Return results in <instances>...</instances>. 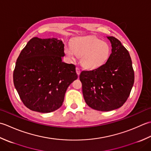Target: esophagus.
I'll return each instance as SVG.
<instances>
[{"mask_svg": "<svg viewBox=\"0 0 151 151\" xmlns=\"http://www.w3.org/2000/svg\"><path fill=\"white\" fill-rule=\"evenodd\" d=\"M76 73L77 74H78V76H79L80 75V73H81V71H80V69L79 68H76Z\"/></svg>", "mask_w": 151, "mask_h": 151, "instance_id": "obj_1", "label": "esophagus"}]
</instances>
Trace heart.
<instances>
[{
  "label": "heart",
  "mask_w": 151,
  "mask_h": 151,
  "mask_svg": "<svg viewBox=\"0 0 151 151\" xmlns=\"http://www.w3.org/2000/svg\"><path fill=\"white\" fill-rule=\"evenodd\" d=\"M64 52L70 60L80 57L83 68L93 70L105 64L111 54V48L107 42L93 36L79 37L72 40L71 47L65 46Z\"/></svg>",
  "instance_id": "1"
}]
</instances>
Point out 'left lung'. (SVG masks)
<instances>
[{
	"label": "left lung",
	"instance_id": "1",
	"mask_svg": "<svg viewBox=\"0 0 151 151\" xmlns=\"http://www.w3.org/2000/svg\"><path fill=\"white\" fill-rule=\"evenodd\" d=\"M111 54L105 64L79 76L87 105L95 110L109 111L123 106L134 83V72L128 50L118 39L107 36Z\"/></svg>",
	"mask_w": 151,
	"mask_h": 151
}]
</instances>
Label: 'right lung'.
Listing matches in <instances>:
<instances>
[{"label": "right lung", "mask_w": 151, "mask_h": 151, "mask_svg": "<svg viewBox=\"0 0 151 151\" xmlns=\"http://www.w3.org/2000/svg\"><path fill=\"white\" fill-rule=\"evenodd\" d=\"M64 45L58 38L34 37L20 53L14 84L29 109L46 113L60 108L68 87L78 79L76 66L62 61Z\"/></svg>", "instance_id": "right-lung-1"}]
</instances>
